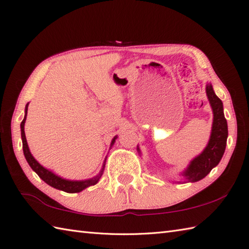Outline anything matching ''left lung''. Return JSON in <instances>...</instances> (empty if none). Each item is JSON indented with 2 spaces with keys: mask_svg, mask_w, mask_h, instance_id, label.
<instances>
[{
  "mask_svg": "<svg viewBox=\"0 0 249 249\" xmlns=\"http://www.w3.org/2000/svg\"><path fill=\"white\" fill-rule=\"evenodd\" d=\"M207 96L213 110V124L211 136L204 150L193 159L183 171V176L189 182H197L203 179L222 160L228 137L227 120L224 116L223 102L215 95L211 84H207ZM140 151V148H137Z\"/></svg>",
  "mask_w": 249,
  "mask_h": 249,
  "instance_id": "obj_1",
  "label": "left lung"
}]
</instances>
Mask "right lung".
<instances>
[{"label": "right lung", "instance_id": "right-lung-1", "mask_svg": "<svg viewBox=\"0 0 249 249\" xmlns=\"http://www.w3.org/2000/svg\"><path fill=\"white\" fill-rule=\"evenodd\" d=\"M27 107H29V103H27L26 107H25V116H24V119L22 120L21 125H20L21 126L22 147H23V153H24V157L26 159L27 163H29L31 168L34 170L38 176H39V178H41L50 186L54 187V189L64 191L66 193H79L84 189H86V187H88V186L97 184L99 179L101 178V176L103 174L104 166H106V161H104V164H103L100 174H99L96 177H93V178H91V179L81 180V181L66 180V179L60 178L59 176H56L54 173H52L51 170H49L43 166H41V165L36 161L34 157L32 156L31 151H30V148H29V145H27L26 137H25V133H24V124H25V119H26V115H27ZM116 139H117V136H115L114 139L112 140V142H110V147L114 145Z\"/></svg>", "mask_w": 249, "mask_h": 249}]
</instances>
